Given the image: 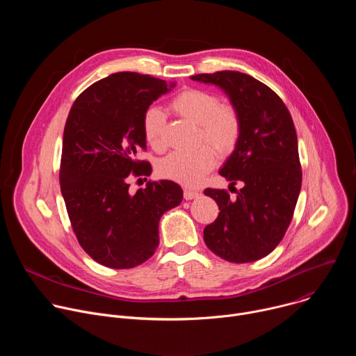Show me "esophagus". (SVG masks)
<instances>
[{
	"label": "esophagus",
	"instance_id": "1",
	"mask_svg": "<svg viewBox=\"0 0 356 356\" xmlns=\"http://www.w3.org/2000/svg\"><path fill=\"white\" fill-rule=\"evenodd\" d=\"M198 191L195 190H191V188H184V198L186 200H193V198H197L198 197Z\"/></svg>",
	"mask_w": 356,
	"mask_h": 356
}]
</instances>
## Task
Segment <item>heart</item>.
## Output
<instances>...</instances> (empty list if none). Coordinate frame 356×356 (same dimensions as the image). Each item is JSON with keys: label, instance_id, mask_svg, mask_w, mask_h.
Masks as SVG:
<instances>
[{"label": "heart", "instance_id": "heart-1", "mask_svg": "<svg viewBox=\"0 0 356 356\" xmlns=\"http://www.w3.org/2000/svg\"><path fill=\"white\" fill-rule=\"evenodd\" d=\"M172 106L181 117L200 125V139L213 144L220 154L234 150L241 136V117L234 107L220 104L217 95L198 88L181 91ZM163 128V110L149 107L143 114L142 129L146 142L155 150L165 146ZM212 147L201 145L194 150L172 152L159 162L158 172L181 184H198L217 163V152Z\"/></svg>", "mask_w": 356, "mask_h": 356}]
</instances>
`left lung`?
<instances>
[{
  "mask_svg": "<svg viewBox=\"0 0 356 356\" xmlns=\"http://www.w3.org/2000/svg\"><path fill=\"white\" fill-rule=\"evenodd\" d=\"M190 79L221 88L241 117L239 140L220 175L229 186L242 183V188L236 198L225 190H204L220 209L204 228V242L228 262L258 261L284 236L301 188L291 115L273 90L249 74L224 70Z\"/></svg>",
  "mask_w": 356,
  "mask_h": 356,
  "instance_id": "obj_1",
  "label": "left lung"
}]
</instances>
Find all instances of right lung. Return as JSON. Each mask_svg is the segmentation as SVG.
<instances>
[{"instance_id": "right-lung-1", "label": "right lung", "mask_w": 356, "mask_h": 356, "mask_svg": "<svg viewBox=\"0 0 356 356\" xmlns=\"http://www.w3.org/2000/svg\"><path fill=\"white\" fill-rule=\"evenodd\" d=\"M176 81L132 72L91 84L69 113L62 147L60 188L81 248L113 269L135 268L159 245L162 216L183 200L172 180L147 181L129 191L128 176L150 175L136 158L146 147L142 120L149 106Z\"/></svg>"}]
</instances>
